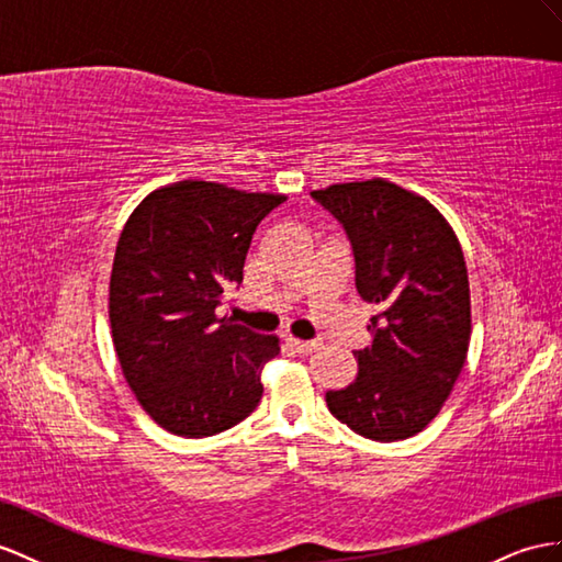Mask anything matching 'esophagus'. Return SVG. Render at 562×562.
<instances>
[{
    "mask_svg": "<svg viewBox=\"0 0 562 562\" xmlns=\"http://www.w3.org/2000/svg\"><path fill=\"white\" fill-rule=\"evenodd\" d=\"M290 341V347L296 351V353H304V356H308V353H313V351H318V347L321 344L318 341H304V339H286Z\"/></svg>",
    "mask_w": 562,
    "mask_h": 562,
    "instance_id": "esophagus-1",
    "label": "esophagus"
}]
</instances>
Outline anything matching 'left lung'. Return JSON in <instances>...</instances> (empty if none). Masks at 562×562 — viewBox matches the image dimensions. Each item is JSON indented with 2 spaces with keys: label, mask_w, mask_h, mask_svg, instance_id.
Wrapping results in <instances>:
<instances>
[{
  "label": "left lung",
  "mask_w": 562,
  "mask_h": 562,
  "mask_svg": "<svg viewBox=\"0 0 562 562\" xmlns=\"http://www.w3.org/2000/svg\"><path fill=\"white\" fill-rule=\"evenodd\" d=\"M341 223L353 251L356 292L378 308L356 380L327 392L329 413L356 435L398 441L437 418L470 344V284L443 215L386 180L311 192Z\"/></svg>",
  "instance_id": "left-lung-1"
}]
</instances>
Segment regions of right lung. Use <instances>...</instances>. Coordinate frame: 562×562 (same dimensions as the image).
Listing matches in <instances>:
<instances>
[{
  "mask_svg": "<svg viewBox=\"0 0 562 562\" xmlns=\"http://www.w3.org/2000/svg\"><path fill=\"white\" fill-rule=\"evenodd\" d=\"M284 199L182 180L151 192L123 227L109 286L113 347L139 406L170 435L213 437L261 401L278 337L215 308L241 284L256 227Z\"/></svg>",
  "mask_w": 562,
  "mask_h": 562,
  "instance_id": "right-lung-1",
  "label": "right lung"
}]
</instances>
